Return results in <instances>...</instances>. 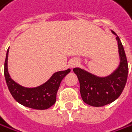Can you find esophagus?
<instances>
[{
    "instance_id": "esophagus-1",
    "label": "esophagus",
    "mask_w": 132,
    "mask_h": 132,
    "mask_svg": "<svg viewBox=\"0 0 132 132\" xmlns=\"http://www.w3.org/2000/svg\"><path fill=\"white\" fill-rule=\"evenodd\" d=\"M77 64H78V63H77V61H74V60H73V61H71V63H70V67L72 68L76 67V66L77 65Z\"/></svg>"
}]
</instances>
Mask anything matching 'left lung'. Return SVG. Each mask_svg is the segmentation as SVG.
Returning <instances> with one entry per match:
<instances>
[{"instance_id":"left-lung-1","label":"left lung","mask_w":132,"mask_h":132,"mask_svg":"<svg viewBox=\"0 0 132 132\" xmlns=\"http://www.w3.org/2000/svg\"><path fill=\"white\" fill-rule=\"evenodd\" d=\"M115 35L117 34L112 30ZM118 44L120 64L110 75L99 77L87 71L75 68L73 71L80 84V94L82 101L94 107H102L110 104L120 97L127 82L128 65L127 57L120 38H116Z\"/></svg>"}]
</instances>
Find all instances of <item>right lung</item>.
Masks as SVG:
<instances>
[{"label": "right lung", "mask_w": 132, "mask_h": 132, "mask_svg": "<svg viewBox=\"0 0 132 132\" xmlns=\"http://www.w3.org/2000/svg\"><path fill=\"white\" fill-rule=\"evenodd\" d=\"M9 49L7 50L4 61V77L9 90L14 99L26 107L35 109H47L56 102V93L62 79L71 71L68 68L55 73L42 85L37 87L28 88L22 87L15 82L10 76L8 70V56Z\"/></svg>", "instance_id": "1"}]
</instances>
